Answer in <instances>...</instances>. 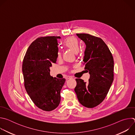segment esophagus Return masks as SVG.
I'll use <instances>...</instances> for the list:
<instances>
[{
    "instance_id": "1",
    "label": "esophagus",
    "mask_w": 135,
    "mask_h": 135,
    "mask_svg": "<svg viewBox=\"0 0 135 135\" xmlns=\"http://www.w3.org/2000/svg\"><path fill=\"white\" fill-rule=\"evenodd\" d=\"M72 79V77L71 76H67L66 77V79L67 80H68V79Z\"/></svg>"
}]
</instances>
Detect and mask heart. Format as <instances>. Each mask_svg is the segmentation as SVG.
I'll list each match as a JSON object with an SVG mask.
<instances>
[{"mask_svg":"<svg viewBox=\"0 0 135 135\" xmlns=\"http://www.w3.org/2000/svg\"><path fill=\"white\" fill-rule=\"evenodd\" d=\"M64 46L73 51L75 53H78L80 49V45L79 41L76 38L74 37H69L63 43ZM61 56L60 52H58L57 53V58H59Z\"/></svg>","mask_w":135,"mask_h":135,"instance_id":"heart-1","label":"heart"}]
</instances>
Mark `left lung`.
Instances as JSON below:
<instances>
[{"instance_id":"8db88e82","label":"left lung","mask_w":135,"mask_h":135,"mask_svg":"<svg viewBox=\"0 0 135 135\" xmlns=\"http://www.w3.org/2000/svg\"><path fill=\"white\" fill-rule=\"evenodd\" d=\"M77 36L86 44L83 64L90 77L88 83L76 79L74 90L83 106L93 108L105 99L113 81V57L102 38L88 33Z\"/></svg>"}]
</instances>
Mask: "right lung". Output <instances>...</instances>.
<instances>
[{
	"mask_svg": "<svg viewBox=\"0 0 135 135\" xmlns=\"http://www.w3.org/2000/svg\"><path fill=\"white\" fill-rule=\"evenodd\" d=\"M57 38L60 37L37 38L29 46L23 60L26 90L34 104L45 111H51L59 106L60 91L66 81L50 74V67L57 59Z\"/></svg>",
	"mask_w": 135,
	"mask_h": 135,
	"instance_id": "right-lung-1",
	"label": "right lung"
}]
</instances>
